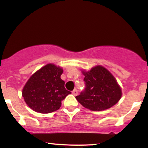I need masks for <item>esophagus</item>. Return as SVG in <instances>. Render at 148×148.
Wrapping results in <instances>:
<instances>
[{
    "instance_id": "1",
    "label": "esophagus",
    "mask_w": 148,
    "mask_h": 148,
    "mask_svg": "<svg viewBox=\"0 0 148 148\" xmlns=\"http://www.w3.org/2000/svg\"><path fill=\"white\" fill-rule=\"evenodd\" d=\"M72 94L74 95V96H76L78 95V91H77V90L76 89H74V90L72 91Z\"/></svg>"
}]
</instances>
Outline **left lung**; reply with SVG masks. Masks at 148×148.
Returning <instances> with one entry per match:
<instances>
[{"mask_svg": "<svg viewBox=\"0 0 148 148\" xmlns=\"http://www.w3.org/2000/svg\"><path fill=\"white\" fill-rule=\"evenodd\" d=\"M83 74L86 87L76 97L82 106L91 111H101L118 102L122 96L121 88L106 68L96 66Z\"/></svg>", "mask_w": 148, "mask_h": 148, "instance_id": "left-lung-1", "label": "left lung"}]
</instances>
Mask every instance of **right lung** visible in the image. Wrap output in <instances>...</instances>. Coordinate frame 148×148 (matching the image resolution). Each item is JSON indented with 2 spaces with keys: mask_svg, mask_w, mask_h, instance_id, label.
I'll list each match as a JSON object with an SVG mask.
<instances>
[{
  "mask_svg": "<svg viewBox=\"0 0 148 148\" xmlns=\"http://www.w3.org/2000/svg\"><path fill=\"white\" fill-rule=\"evenodd\" d=\"M62 68L48 64L30 76L22 90V96L28 106L40 113L57 111L61 101L71 92L65 89L60 79Z\"/></svg>",
  "mask_w": 148,
  "mask_h": 148,
  "instance_id": "obj_1",
  "label": "right lung"
}]
</instances>
